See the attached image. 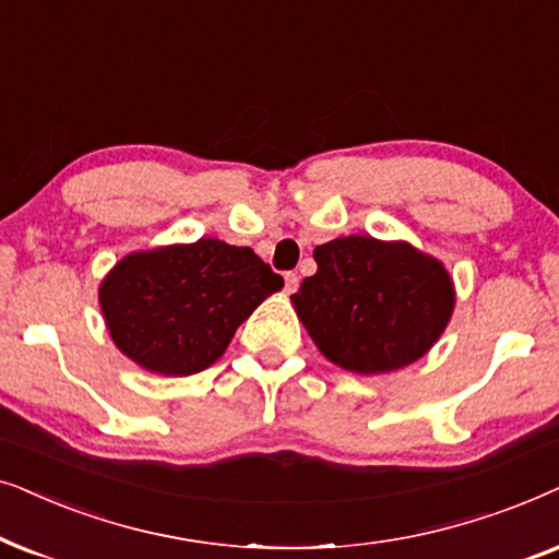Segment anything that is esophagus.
Wrapping results in <instances>:
<instances>
[{"instance_id": "obj_1", "label": "esophagus", "mask_w": 559, "mask_h": 559, "mask_svg": "<svg viewBox=\"0 0 559 559\" xmlns=\"http://www.w3.org/2000/svg\"><path fill=\"white\" fill-rule=\"evenodd\" d=\"M284 281H286V292L294 294L296 286H299V275H296L294 271H288V273L284 275Z\"/></svg>"}]
</instances>
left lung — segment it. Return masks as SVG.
Returning <instances> with one entry per match:
<instances>
[{"mask_svg": "<svg viewBox=\"0 0 559 559\" xmlns=\"http://www.w3.org/2000/svg\"><path fill=\"white\" fill-rule=\"evenodd\" d=\"M317 273L292 296L334 366L389 373L427 355L455 309L450 273L408 242L349 235L317 245Z\"/></svg>", "mask_w": 559, "mask_h": 559, "instance_id": "obj_1", "label": "left lung"}]
</instances>
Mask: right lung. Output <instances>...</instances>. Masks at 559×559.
Here are the masks:
<instances>
[{
  "label": "right lung",
  "instance_id": "add662e5",
  "mask_svg": "<svg viewBox=\"0 0 559 559\" xmlns=\"http://www.w3.org/2000/svg\"><path fill=\"white\" fill-rule=\"evenodd\" d=\"M284 278L250 248L214 237L130 252L99 286L104 322L130 360L160 376L210 368Z\"/></svg>",
  "mask_w": 559,
  "mask_h": 559
}]
</instances>
